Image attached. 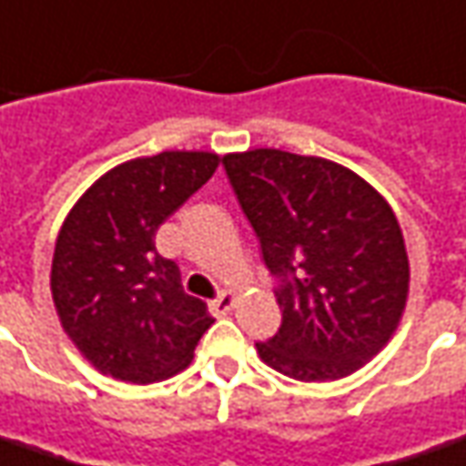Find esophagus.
<instances>
[{
	"mask_svg": "<svg viewBox=\"0 0 466 466\" xmlns=\"http://www.w3.org/2000/svg\"><path fill=\"white\" fill-rule=\"evenodd\" d=\"M233 304H236V294H233V291H220V294L210 301V314H213V317H226V314L233 309Z\"/></svg>",
	"mask_w": 466,
	"mask_h": 466,
	"instance_id": "obj_1",
	"label": "esophagus"
}]
</instances>
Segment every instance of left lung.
I'll use <instances>...</instances> for the list:
<instances>
[{
	"label": "left lung",
	"instance_id": "left-lung-1",
	"mask_svg": "<svg viewBox=\"0 0 466 466\" xmlns=\"http://www.w3.org/2000/svg\"><path fill=\"white\" fill-rule=\"evenodd\" d=\"M223 167L279 281L281 327L256 342L258 358L301 383L360 370L409 299V253L386 198L322 157L251 149Z\"/></svg>",
	"mask_w": 466,
	"mask_h": 466
}]
</instances>
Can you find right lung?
I'll return each mask as SVG.
<instances>
[{"label": "right lung", "instance_id": "obj_1", "mask_svg": "<svg viewBox=\"0 0 466 466\" xmlns=\"http://www.w3.org/2000/svg\"><path fill=\"white\" fill-rule=\"evenodd\" d=\"M213 152H162L108 169L60 228L50 291L60 325L96 370L157 383L185 370L215 319L185 294L154 236L213 177Z\"/></svg>", "mask_w": 466, "mask_h": 466}]
</instances>
